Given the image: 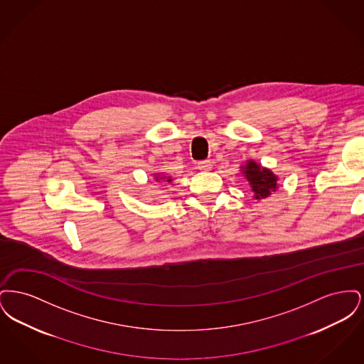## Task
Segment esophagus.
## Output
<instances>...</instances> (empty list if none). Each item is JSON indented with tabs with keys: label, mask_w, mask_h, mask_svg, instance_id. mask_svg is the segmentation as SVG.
Segmentation results:
<instances>
[{
	"label": "esophagus",
	"mask_w": 364,
	"mask_h": 364,
	"mask_svg": "<svg viewBox=\"0 0 364 364\" xmlns=\"http://www.w3.org/2000/svg\"><path fill=\"white\" fill-rule=\"evenodd\" d=\"M211 161H208V159H205V161H199L198 162V169L199 171H203V172H208V171H211Z\"/></svg>",
	"instance_id": "34e87169"
}]
</instances>
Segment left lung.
<instances>
[{
    "mask_svg": "<svg viewBox=\"0 0 364 364\" xmlns=\"http://www.w3.org/2000/svg\"><path fill=\"white\" fill-rule=\"evenodd\" d=\"M242 174L251 184L252 192L257 199L267 198L272 192L277 190V177L272 171L262 168L254 161H250L245 166Z\"/></svg>",
    "mask_w": 364,
    "mask_h": 364,
    "instance_id": "8db88e82",
    "label": "left lung"
}]
</instances>
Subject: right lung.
<instances>
[{
	"label": "right lung",
	"mask_w": 364,
	"mask_h": 364,
	"mask_svg": "<svg viewBox=\"0 0 364 364\" xmlns=\"http://www.w3.org/2000/svg\"><path fill=\"white\" fill-rule=\"evenodd\" d=\"M156 180H158V178H156ZM166 181H172V178H168V180H166Z\"/></svg>",
	"instance_id": "1"
}]
</instances>
